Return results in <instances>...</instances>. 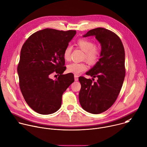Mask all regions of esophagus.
<instances>
[{
	"label": "esophagus",
	"mask_w": 147,
	"mask_h": 147,
	"mask_svg": "<svg viewBox=\"0 0 147 147\" xmlns=\"http://www.w3.org/2000/svg\"><path fill=\"white\" fill-rule=\"evenodd\" d=\"M74 80L76 81H78V76L77 75V74H74Z\"/></svg>",
	"instance_id": "obj_1"
}]
</instances>
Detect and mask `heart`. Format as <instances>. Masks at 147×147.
I'll return each mask as SVG.
<instances>
[{"mask_svg":"<svg viewBox=\"0 0 147 147\" xmlns=\"http://www.w3.org/2000/svg\"><path fill=\"white\" fill-rule=\"evenodd\" d=\"M76 45L84 52V59L89 63L93 65L99 61L101 51L100 48L94 45V43L90 40L87 38H80L76 43ZM72 48L67 46L64 51L63 57L66 61H70L71 59V53ZM88 66L84 62H72L67 66V71L74 74H80L87 70Z\"/></svg>","mask_w":147,"mask_h":147,"instance_id":"b5f03b06","label":"heart"}]
</instances>
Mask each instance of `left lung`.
Here are the masks:
<instances>
[{"instance_id": "1", "label": "left lung", "mask_w": 147, "mask_h": 147, "mask_svg": "<svg viewBox=\"0 0 147 147\" xmlns=\"http://www.w3.org/2000/svg\"><path fill=\"white\" fill-rule=\"evenodd\" d=\"M94 36L102 46L100 58L86 74L80 77L81 85L79 101L82 108L91 114H98L110 108L117 100L125 76V50L120 38L103 28L88 31L83 37ZM98 78L93 82V78Z\"/></svg>"}]
</instances>
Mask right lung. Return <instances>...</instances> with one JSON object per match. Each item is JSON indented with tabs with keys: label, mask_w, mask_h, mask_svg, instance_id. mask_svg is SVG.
<instances>
[{
	"label": "right lung",
	"mask_w": 147,
	"mask_h": 147,
	"mask_svg": "<svg viewBox=\"0 0 147 147\" xmlns=\"http://www.w3.org/2000/svg\"><path fill=\"white\" fill-rule=\"evenodd\" d=\"M76 34V30L44 29L32 34L23 44L17 71L20 88L29 106L47 115L57 111L63 92L74 81L66 70L63 53ZM60 75L53 80L51 74Z\"/></svg>",
	"instance_id": "add662e5"
}]
</instances>
